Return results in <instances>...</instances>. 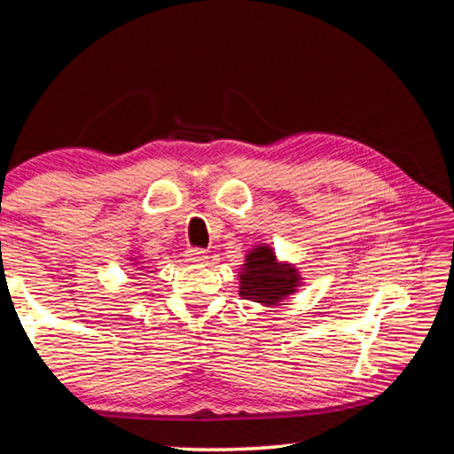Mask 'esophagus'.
<instances>
[{
	"label": "esophagus",
	"mask_w": 454,
	"mask_h": 454,
	"mask_svg": "<svg viewBox=\"0 0 454 454\" xmlns=\"http://www.w3.org/2000/svg\"><path fill=\"white\" fill-rule=\"evenodd\" d=\"M186 256H188V260L190 262H204L206 258V250H202V248H190L188 252H186Z\"/></svg>",
	"instance_id": "esophagus-1"
}]
</instances>
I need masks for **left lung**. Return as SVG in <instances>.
<instances>
[{"label": "left lung", "mask_w": 454, "mask_h": 454, "mask_svg": "<svg viewBox=\"0 0 454 454\" xmlns=\"http://www.w3.org/2000/svg\"><path fill=\"white\" fill-rule=\"evenodd\" d=\"M296 268L278 264L270 246H258L248 252L240 274V296L260 304H278L298 286Z\"/></svg>", "instance_id": "1"}]
</instances>
